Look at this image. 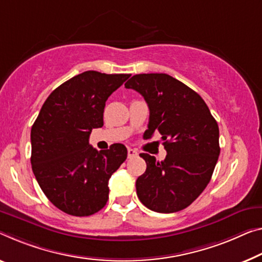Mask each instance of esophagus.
Returning a JSON list of instances; mask_svg holds the SVG:
<instances>
[{
  "label": "esophagus",
  "instance_id": "esophagus-1",
  "mask_svg": "<svg viewBox=\"0 0 262 262\" xmlns=\"http://www.w3.org/2000/svg\"><path fill=\"white\" fill-rule=\"evenodd\" d=\"M137 155H138V152H137L135 148H131V147L127 148V157H128V158H134V157H137Z\"/></svg>",
  "mask_w": 262,
  "mask_h": 262
}]
</instances>
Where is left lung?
Returning a JSON list of instances; mask_svg holds the SVG:
<instances>
[{
  "label": "left lung",
  "mask_w": 262,
  "mask_h": 262,
  "mask_svg": "<svg viewBox=\"0 0 262 262\" xmlns=\"http://www.w3.org/2000/svg\"><path fill=\"white\" fill-rule=\"evenodd\" d=\"M125 88L144 97L150 108L145 135L158 131L167 152L163 162L139 155L146 171L136 182L137 195L151 211H182L210 183L220 154L218 123L204 99L170 75H135Z\"/></svg>",
  "instance_id": "obj_1"
}]
</instances>
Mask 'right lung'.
Instances as JSON below:
<instances>
[{
  "label": "right lung",
  "instance_id": "1",
  "mask_svg": "<svg viewBox=\"0 0 262 262\" xmlns=\"http://www.w3.org/2000/svg\"><path fill=\"white\" fill-rule=\"evenodd\" d=\"M131 75L85 71L61 84L31 127V167L44 194L75 216L95 214L108 199V179L125 162L123 144L97 151L92 128L103 126L105 102Z\"/></svg>",
  "mask_w": 262,
  "mask_h": 262
}]
</instances>
